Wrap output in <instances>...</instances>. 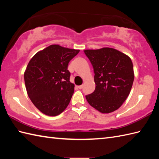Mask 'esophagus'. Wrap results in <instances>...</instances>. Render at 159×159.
Masks as SVG:
<instances>
[{
    "label": "esophagus",
    "mask_w": 159,
    "mask_h": 159,
    "mask_svg": "<svg viewBox=\"0 0 159 159\" xmlns=\"http://www.w3.org/2000/svg\"><path fill=\"white\" fill-rule=\"evenodd\" d=\"M77 87L78 88H79V89H81L82 88H83V85H79V86H77Z\"/></svg>",
    "instance_id": "34e87169"
}]
</instances>
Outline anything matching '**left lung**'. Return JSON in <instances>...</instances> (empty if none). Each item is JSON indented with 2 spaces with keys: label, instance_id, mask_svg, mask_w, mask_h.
I'll return each mask as SVG.
<instances>
[{
  "label": "left lung",
  "instance_id": "obj_1",
  "mask_svg": "<svg viewBox=\"0 0 159 159\" xmlns=\"http://www.w3.org/2000/svg\"><path fill=\"white\" fill-rule=\"evenodd\" d=\"M93 66L96 89L86 96L91 106L102 113L119 109L129 95L134 81L130 58L117 50H84Z\"/></svg>",
  "mask_w": 159,
  "mask_h": 159
}]
</instances>
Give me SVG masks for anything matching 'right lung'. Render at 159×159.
Instances as JSON below:
<instances>
[{
    "instance_id": "add662e5",
    "label": "right lung",
    "mask_w": 159,
    "mask_h": 159,
    "mask_svg": "<svg viewBox=\"0 0 159 159\" xmlns=\"http://www.w3.org/2000/svg\"><path fill=\"white\" fill-rule=\"evenodd\" d=\"M79 50L50 45L30 60L24 77L29 98L43 114L56 116L68 105L74 85L70 81L68 63Z\"/></svg>"
}]
</instances>
